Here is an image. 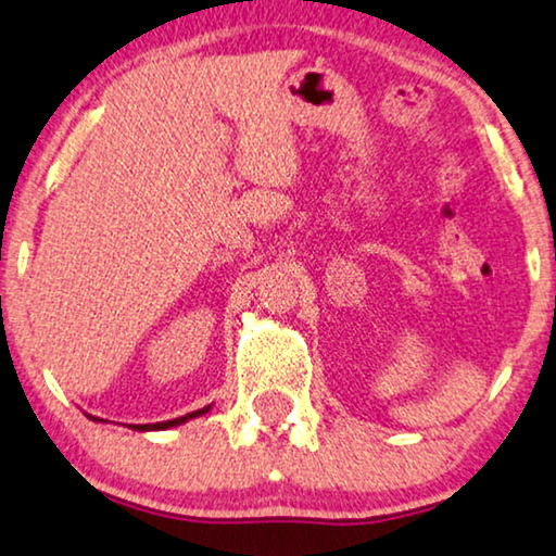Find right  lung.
I'll return each mask as SVG.
<instances>
[{
	"instance_id": "right-lung-1",
	"label": "right lung",
	"mask_w": 556,
	"mask_h": 556,
	"mask_svg": "<svg viewBox=\"0 0 556 556\" xmlns=\"http://www.w3.org/2000/svg\"><path fill=\"white\" fill-rule=\"evenodd\" d=\"M212 409V404L210 407H204V409H197V412H189V414H185V417H177V419H169V421H156V425H129V429H135V432H160V429H169V427H179V425H185V421H189V419H197V417H202V414H206ZM89 419H94V421H102V419H97V417H92V414H87Z\"/></svg>"
}]
</instances>
